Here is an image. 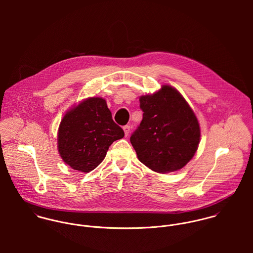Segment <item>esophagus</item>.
<instances>
[{
    "label": "esophagus",
    "instance_id": "obj_1",
    "mask_svg": "<svg viewBox=\"0 0 253 253\" xmlns=\"http://www.w3.org/2000/svg\"><path fill=\"white\" fill-rule=\"evenodd\" d=\"M129 130H130V126H124V131H125V135L127 136L129 134Z\"/></svg>",
    "mask_w": 253,
    "mask_h": 253
}]
</instances>
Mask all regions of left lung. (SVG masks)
<instances>
[{
	"label": "left lung",
	"instance_id": "left-lung-1",
	"mask_svg": "<svg viewBox=\"0 0 253 253\" xmlns=\"http://www.w3.org/2000/svg\"><path fill=\"white\" fill-rule=\"evenodd\" d=\"M143 119L130 136L138 160L150 169L167 173L181 169L198 150L201 129L194 111L169 84L139 98Z\"/></svg>",
	"mask_w": 253,
	"mask_h": 253
}]
</instances>
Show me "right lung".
<instances>
[{"instance_id": "obj_1", "label": "right lung", "mask_w": 253, "mask_h": 253, "mask_svg": "<svg viewBox=\"0 0 253 253\" xmlns=\"http://www.w3.org/2000/svg\"><path fill=\"white\" fill-rule=\"evenodd\" d=\"M125 136L112 119L106 100L89 97L66 112L58 128L57 148L63 162L82 172L93 170L110 145Z\"/></svg>"}]
</instances>
